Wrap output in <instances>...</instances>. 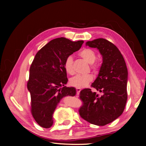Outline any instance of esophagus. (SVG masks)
I'll return each instance as SVG.
<instances>
[{
  "mask_svg": "<svg viewBox=\"0 0 146 146\" xmlns=\"http://www.w3.org/2000/svg\"><path fill=\"white\" fill-rule=\"evenodd\" d=\"M76 92H77V93H78L81 91V89L80 88H76Z\"/></svg>",
  "mask_w": 146,
  "mask_h": 146,
  "instance_id": "1",
  "label": "esophagus"
}]
</instances>
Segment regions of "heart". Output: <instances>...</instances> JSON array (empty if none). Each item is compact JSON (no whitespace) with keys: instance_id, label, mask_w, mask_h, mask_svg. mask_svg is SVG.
Here are the masks:
<instances>
[{"instance_id":"heart-1","label":"heart","mask_w":146,"mask_h":146,"mask_svg":"<svg viewBox=\"0 0 146 146\" xmlns=\"http://www.w3.org/2000/svg\"><path fill=\"white\" fill-rule=\"evenodd\" d=\"M79 55L83 58L84 60L90 64L91 69L94 72L97 73L99 70V64L95 62L96 53L91 49L85 48L82 49L79 53ZM64 68L66 72L73 75L74 73L73 69V60L72 56H68L66 57L64 62ZM93 80V76L91 74H86V75H77L71 78L70 80V84L71 86L77 88H82L87 86L89 83Z\"/></svg>"}]
</instances>
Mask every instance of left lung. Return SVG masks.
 <instances>
[{"label": "left lung", "mask_w": 146, "mask_h": 146, "mask_svg": "<svg viewBox=\"0 0 146 146\" xmlns=\"http://www.w3.org/2000/svg\"><path fill=\"white\" fill-rule=\"evenodd\" d=\"M96 48L102 55V64L97 78L91 86L102 93L99 95L91 89L81 90L79 95L83 104L79 115L92 124L105 125L122 114L126 104L127 69L119 49L104 38L86 42Z\"/></svg>", "instance_id": "obj_1"}]
</instances>
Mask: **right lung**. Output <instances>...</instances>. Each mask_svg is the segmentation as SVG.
<instances>
[{"instance_id": "right-lung-1", "label": "right lung", "mask_w": 146, "mask_h": 146, "mask_svg": "<svg viewBox=\"0 0 146 146\" xmlns=\"http://www.w3.org/2000/svg\"><path fill=\"white\" fill-rule=\"evenodd\" d=\"M83 40L73 42L61 37L51 40L39 50L29 69L27 88L31 95V112L40 126L53 125V114L60 100L75 96V88H68L67 73L64 68L66 57L78 51Z\"/></svg>"}]
</instances>
